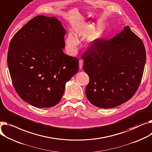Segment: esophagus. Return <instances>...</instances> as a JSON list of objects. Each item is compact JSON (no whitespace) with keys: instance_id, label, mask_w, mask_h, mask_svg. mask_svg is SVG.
Wrapping results in <instances>:
<instances>
[{"instance_id":"34e87169","label":"esophagus","mask_w":152,"mask_h":152,"mask_svg":"<svg viewBox=\"0 0 152 152\" xmlns=\"http://www.w3.org/2000/svg\"><path fill=\"white\" fill-rule=\"evenodd\" d=\"M79 68L81 69L83 68V60H79Z\"/></svg>"}]
</instances>
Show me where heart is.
Here are the masks:
<instances>
[{"instance_id":"1","label":"heart","mask_w":152,"mask_h":152,"mask_svg":"<svg viewBox=\"0 0 152 152\" xmlns=\"http://www.w3.org/2000/svg\"><path fill=\"white\" fill-rule=\"evenodd\" d=\"M66 44L71 52L75 53L78 45V41L73 34L70 33L66 39Z\"/></svg>"}]
</instances>
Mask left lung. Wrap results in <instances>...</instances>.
<instances>
[{
    "label": "left lung",
    "instance_id": "1",
    "mask_svg": "<svg viewBox=\"0 0 152 152\" xmlns=\"http://www.w3.org/2000/svg\"><path fill=\"white\" fill-rule=\"evenodd\" d=\"M89 76L86 94L93 105L113 108L135 94L146 60L144 43L127 26L110 40L96 39L82 56Z\"/></svg>",
    "mask_w": 152,
    "mask_h": 152
}]
</instances>
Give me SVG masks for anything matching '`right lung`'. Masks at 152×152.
<instances>
[{
  "instance_id": "1",
  "label": "right lung",
  "mask_w": 152,
  "mask_h": 152,
  "mask_svg": "<svg viewBox=\"0 0 152 152\" xmlns=\"http://www.w3.org/2000/svg\"><path fill=\"white\" fill-rule=\"evenodd\" d=\"M66 30L56 17L37 16L15 34L7 64L13 85L24 102L50 107L61 99L79 60L64 53Z\"/></svg>"
}]
</instances>
